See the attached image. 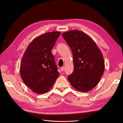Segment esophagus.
Masks as SVG:
<instances>
[{
    "label": "esophagus",
    "instance_id": "1",
    "mask_svg": "<svg viewBox=\"0 0 123 123\" xmlns=\"http://www.w3.org/2000/svg\"><path fill=\"white\" fill-rule=\"evenodd\" d=\"M60 70H61L62 71H64V66H62V67L60 68Z\"/></svg>",
    "mask_w": 123,
    "mask_h": 123
}]
</instances>
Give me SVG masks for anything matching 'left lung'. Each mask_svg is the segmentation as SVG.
I'll use <instances>...</instances> for the list:
<instances>
[{
  "label": "left lung",
  "mask_w": 123,
  "mask_h": 123,
  "mask_svg": "<svg viewBox=\"0 0 123 123\" xmlns=\"http://www.w3.org/2000/svg\"><path fill=\"white\" fill-rule=\"evenodd\" d=\"M72 52L74 71L68 79L72 87L81 92L91 90L103 75V55L97 45L87 34L78 30L62 34Z\"/></svg>",
  "instance_id": "obj_1"
}]
</instances>
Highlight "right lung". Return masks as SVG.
<instances>
[{
  "instance_id": "1",
  "label": "right lung",
  "mask_w": 123,
  "mask_h": 123,
  "mask_svg": "<svg viewBox=\"0 0 123 123\" xmlns=\"http://www.w3.org/2000/svg\"><path fill=\"white\" fill-rule=\"evenodd\" d=\"M60 35V31H52L35 38L22 58L21 78L25 85L35 93L48 92L59 75L51 51Z\"/></svg>"
}]
</instances>
